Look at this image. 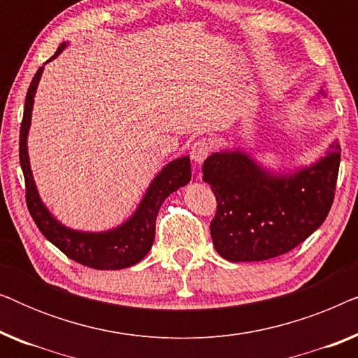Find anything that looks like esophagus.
<instances>
[{
	"instance_id": "34e87169",
	"label": "esophagus",
	"mask_w": 358,
	"mask_h": 358,
	"mask_svg": "<svg viewBox=\"0 0 358 358\" xmlns=\"http://www.w3.org/2000/svg\"><path fill=\"white\" fill-rule=\"evenodd\" d=\"M210 151H212V145L205 140H199L195 141L192 148H190V158H192L197 164H200L210 155Z\"/></svg>"
}]
</instances>
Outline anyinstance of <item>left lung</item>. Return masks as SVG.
<instances>
[{
  "mask_svg": "<svg viewBox=\"0 0 358 358\" xmlns=\"http://www.w3.org/2000/svg\"><path fill=\"white\" fill-rule=\"evenodd\" d=\"M326 96L322 86L316 97ZM339 163L337 140L313 163L293 168L273 169L243 146L210 155L202 173L218 202L210 223L217 252L229 262H256L296 248L329 213Z\"/></svg>",
  "mask_w": 358,
  "mask_h": 358,
  "instance_id": "8db88e82",
  "label": "left lung"
}]
</instances>
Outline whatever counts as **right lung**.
Here are the masks:
<instances>
[{"mask_svg": "<svg viewBox=\"0 0 358 358\" xmlns=\"http://www.w3.org/2000/svg\"><path fill=\"white\" fill-rule=\"evenodd\" d=\"M66 45L68 42H62L55 55L48 58L43 63V66L55 60L65 50ZM43 66L38 68L27 90L21 134H19V161H21L24 179H26V200L29 212H31L34 222L43 236L75 262L83 264L86 267L99 268V271H119V268L135 266L153 246L155 223L159 207L171 194L190 182V176H192L190 158L189 156H180V158L169 161L151 180L134 213L117 227L104 229V231H83V229H75L63 224L41 199L36 180H34L27 150V136L32 124L34 97H36L38 83H41Z\"/></svg>", "mask_w": 358, "mask_h": 358, "instance_id": "right-lung-1", "label": "right lung"}]
</instances>
